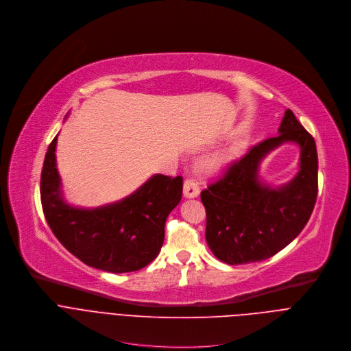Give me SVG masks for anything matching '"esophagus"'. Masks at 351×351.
Masks as SVG:
<instances>
[{"mask_svg":"<svg viewBox=\"0 0 351 351\" xmlns=\"http://www.w3.org/2000/svg\"><path fill=\"white\" fill-rule=\"evenodd\" d=\"M184 196L185 197H196L199 196V185L195 180H185L184 182Z\"/></svg>","mask_w":351,"mask_h":351,"instance_id":"obj_1","label":"esophagus"}]
</instances>
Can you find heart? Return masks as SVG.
Instances as JSON below:
<instances>
[{
  "mask_svg": "<svg viewBox=\"0 0 351 351\" xmlns=\"http://www.w3.org/2000/svg\"><path fill=\"white\" fill-rule=\"evenodd\" d=\"M239 154V149L238 147H231L228 149H224L213 156H210L207 159H204L202 162V166L207 170H217V169H221L223 166H226L227 163H230L237 155Z\"/></svg>",
  "mask_w": 351,
  "mask_h": 351,
  "instance_id": "heart-1",
  "label": "heart"
}]
</instances>
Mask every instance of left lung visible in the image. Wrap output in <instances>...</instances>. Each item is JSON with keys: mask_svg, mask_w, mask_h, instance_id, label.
I'll use <instances>...</instances> for the list:
<instances>
[{"mask_svg": "<svg viewBox=\"0 0 351 351\" xmlns=\"http://www.w3.org/2000/svg\"><path fill=\"white\" fill-rule=\"evenodd\" d=\"M278 132L252 147L200 193L206 207V242L227 264L272 257L302 232L313 213L318 192L314 138L291 109L285 110ZM285 142L301 147V170L292 182L272 189L258 178V166L271 150Z\"/></svg>", "mask_w": 351, "mask_h": 351, "instance_id": "8db88e82", "label": "left lung"}]
</instances>
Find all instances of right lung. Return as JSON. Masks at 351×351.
<instances>
[{"label": "right lung", "mask_w": 351, "mask_h": 351, "mask_svg": "<svg viewBox=\"0 0 351 351\" xmlns=\"http://www.w3.org/2000/svg\"><path fill=\"white\" fill-rule=\"evenodd\" d=\"M56 139L48 147L40 193L45 220L58 241L84 264L106 272H131L160 252L165 224L182 195V177L152 176L130 196L95 208L70 206L56 169Z\"/></svg>", "instance_id": "1"}]
</instances>
